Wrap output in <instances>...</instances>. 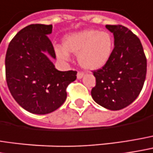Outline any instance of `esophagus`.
Listing matches in <instances>:
<instances>
[{"label": "esophagus", "instance_id": "obj_1", "mask_svg": "<svg viewBox=\"0 0 153 153\" xmlns=\"http://www.w3.org/2000/svg\"><path fill=\"white\" fill-rule=\"evenodd\" d=\"M83 76H84V73H82V72H79V73L77 74V78H78L79 79H80Z\"/></svg>", "mask_w": 153, "mask_h": 153}]
</instances>
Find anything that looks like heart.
<instances>
[{
  "label": "heart",
  "mask_w": 153,
  "mask_h": 153,
  "mask_svg": "<svg viewBox=\"0 0 153 153\" xmlns=\"http://www.w3.org/2000/svg\"><path fill=\"white\" fill-rule=\"evenodd\" d=\"M114 50L112 36L106 31L89 29L66 35L63 47L56 46L57 56L63 60L69 59V53L78 55V62L87 70H98L109 61Z\"/></svg>",
  "instance_id": "b5f03b06"
}]
</instances>
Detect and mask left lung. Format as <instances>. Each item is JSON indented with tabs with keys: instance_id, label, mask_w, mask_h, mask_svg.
Segmentation results:
<instances>
[{
	"instance_id": "obj_1",
	"label": "left lung",
	"mask_w": 153,
	"mask_h": 153,
	"mask_svg": "<svg viewBox=\"0 0 153 153\" xmlns=\"http://www.w3.org/2000/svg\"><path fill=\"white\" fill-rule=\"evenodd\" d=\"M114 35L112 56L101 69L94 71L95 86L91 95L105 108L119 110L132 103L143 88L147 62L139 38L123 25H106Z\"/></svg>"
}]
</instances>
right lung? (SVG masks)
<instances>
[{
	"instance_id": "1",
	"label": "right lung",
	"mask_w": 153,
	"mask_h": 153,
	"mask_svg": "<svg viewBox=\"0 0 153 153\" xmlns=\"http://www.w3.org/2000/svg\"><path fill=\"white\" fill-rule=\"evenodd\" d=\"M51 31V24L26 26L10 41L5 58L12 96L25 110L37 115L58 109L66 99L67 86L76 79V71H59L48 58L56 59L48 36Z\"/></svg>"
}]
</instances>
